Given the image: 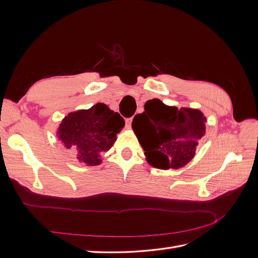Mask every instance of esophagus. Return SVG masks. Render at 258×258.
<instances>
[{
    "label": "esophagus",
    "mask_w": 258,
    "mask_h": 258,
    "mask_svg": "<svg viewBox=\"0 0 258 258\" xmlns=\"http://www.w3.org/2000/svg\"><path fill=\"white\" fill-rule=\"evenodd\" d=\"M131 122H132V118H127V119H126V126H127L128 128L131 127Z\"/></svg>",
    "instance_id": "34e87169"
}]
</instances>
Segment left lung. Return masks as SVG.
Masks as SVG:
<instances>
[{"instance_id":"8db88e82","label":"left lung","mask_w":258,"mask_h":258,"mask_svg":"<svg viewBox=\"0 0 258 258\" xmlns=\"http://www.w3.org/2000/svg\"><path fill=\"white\" fill-rule=\"evenodd\" d=\"M207 117L197 108L166 105L159 99L146 101L132 129L154 168L168 170L186 166L196 155L206 135Z\"/></svg>"}]
</instances>
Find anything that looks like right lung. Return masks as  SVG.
<instances>
[{
    "label": "right lung",
    "mask_w": 258,
    "mask_h": 258,
    "mask_svg": "<svg viewBox=\"0 0 258 258\" xmlns=\"http://www.w3.org/2000/svg\"><path fill=\"white\" fill-rule=\"evenodd\" d=\"M123 127L124 120L118 113L104 103H97L88 110L69 113L59 124L57 138L80 162L99 166L102 163L101 154L113 146Z\"/></svg>",
    "instance_id": "add662e5"
}]
</instances>
